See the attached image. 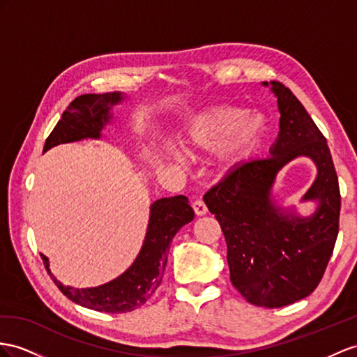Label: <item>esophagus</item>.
Listing matches in <instances>:
<instances>
[{"instance_id": "1", "label": "esophagus", "mask_w": 357, "mask_h": 357, "mask_svg": "<svg viewBox=\"0 0 357 357\" xmlns=\"http://www.w3.org/2000/svg\"><path fill=\"white\" fill-rule=\"evenodd\" d=\"M193 209L197 215H205L208 213V208L202 199H196L193 202Z\"/></svg>"}]
</instances>
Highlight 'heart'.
I'll use <instances>...</instances> for the list:
<instances>
[{"label": "heart", "instance_id": "obj_1", "mask_svg": "<svg viewBox=\"0 0 357 357\" xmlns=\"http://www.w3.org/2000/svg\"><path fill=\"white\" fill-rule=\"evenodd\" d=\"M264 119L257 113H243L234 107H213L196 114L179 134V146L187 155L213 152L223 172L238 167L258 149L264 134ZM164 149L172 158L181 160V152L170 142Z\"/></svg>", "mask_w": 357, "mask_h": 357}]
</instances>
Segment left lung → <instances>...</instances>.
<instances>
[{
  "mask_svg": "<svg viewBox=\"0 0 357 357\" xmlns=\"http://www.w3.org/2000/svg\"><path fill=\"white\" fill-rule=\"evenodd\" d=\"M278 99L279 134L267 158L241 162L204 196L222 226L231 282L252 305L282 307L307 297L321 280L340 227L341 196L331 149L312 117L292 91L264 81ZM306 156L317 176L301 202L316 211L298 214L272 197L278 172Z\"/></svg>",
  "mask_w": 357,
  "mask_h": 357,
  "instance_id": "obj_1",
  "label": "left lung"
}]
</instances>
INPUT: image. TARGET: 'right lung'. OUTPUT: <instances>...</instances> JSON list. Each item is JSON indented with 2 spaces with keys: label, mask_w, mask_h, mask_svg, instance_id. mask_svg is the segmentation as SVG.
Segmentation results:
<instances>
[{
  "label": "right lung",
  "mask_w": 357,
  "mask_h": 357,
  "mask_svg": "<svg viewBox=\"0 0 357 357\" xmlns=\"http://www.w3.org/2000/svg\"><path fill=\"white\" fill-rule=\"evenodd\" d=\"M128 96L122 91L104 95H81L74 99L59 123L45 142L43 153L61 143L84 139L99 140L105 125L113 122V107ZM195 218L193 208L185 196L162 197L151 205L148 231L137 258L121 276L95 288H74L63 285L50 270V259L40 255L45 268L59 289L77 305L108 314H123L146 303L161 285L167 264L170 241L182 226Z\"/></svg>",
  "instance_id": "obj_1"
}]
</instances>
